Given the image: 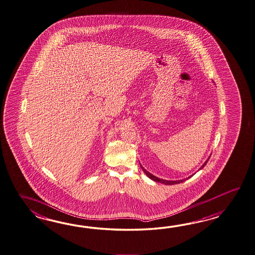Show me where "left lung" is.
<instances>
[{
    "label": "left lung",
    "mask_w": 255,
    "mask_h": 255,
    "mask_svg": "<svg viewBox=\"0 0 255 255\" xmlns=\"http://www.w3.org/2000/svg\"><path fill=\"white\" fill-rule=\"evenodd\" d=\"M209 159L210 157L207 159V160H206V161H205V163H203V165L201 166V168H200V169H203V167L205 166V164H206L207 162H208V160H209ZM140 167H141L142 170H143V172L146 174V176H148L149 178H150L151 180H153V181H155V182L163 183L164 185H174V184H178V183L184 182L185 180H187L188 178L193 176V175H192V176H189V177H187V178H184V179H181V180H175V181H174V180H165V179H162V178H159V177H157V176L151 175L150 172H148L147 170L144 169L143 167L141 166V164H140Z\"/></svg>",
    "instance_id": "obj_1"
}]
</instances>
